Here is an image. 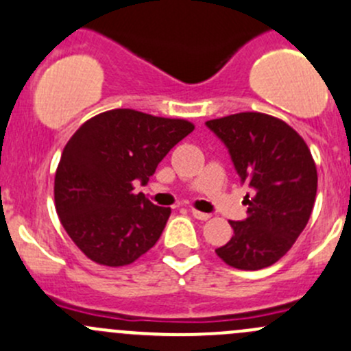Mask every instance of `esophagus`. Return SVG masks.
Returning a JSON list of instances; mask_svg holds the SVG:
<instances>
[{"label": "esophagus", "mask_w": 351, "mask_h": 351, "mask_svg": "<svg viewBox=\"0 0 351 351\" xmlns=\"http://www.w3.org/2000/svg\"><path fill=\"white\" fill-rule=\"evenodd\" d=\"M190 213H192V216L195 217V219H199V221H207L210 217V214L200 213V210H195V209H192V210H190Z\"/></svg>", "instance_id": "obj_1"}]
</instances>
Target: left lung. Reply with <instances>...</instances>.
Segmentation results:
<instances>
[{
    "label": "left lung",
    "instance_id": "1",
    "mask_svg": "<svg viewBox=\"0 0 351 351\" xmlns=\"http://www.w3.org/2000/svg\"><path fill=\"white\" fill-rule=\"evenodd\" d=\"M230 152L241 185L248 186V216L230 221L233 237L216 254L228 266L257 271L291 248L314 209L317 169L304 138L264 113H238L206 121Z\"/></svg>",
    "mask_w": 351,
    "mask_h": 351
}]
</instances>
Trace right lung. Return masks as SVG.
I'll list each match as a JSON object with an SVG mask.
<instances>
[{
    "mask_svg": "<svg viewBox=\"0 0 351 351\" xmlns=\"http://www.w3.org/2000/svg\"><path fill=\"white\" fill-rule=\"evenodd\" d=\"M193 130L185 120L111 110L85 121L64 145L54 204L68 237L90 261L127 266L156 245L171 209L134 193Z\"/></svg>",
    "mask_w": 351,
    "mask_h": 351,
    "instance_id": "add662e5",
    "label": "right lung"
}]
</instances>
